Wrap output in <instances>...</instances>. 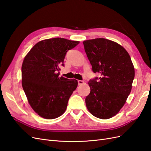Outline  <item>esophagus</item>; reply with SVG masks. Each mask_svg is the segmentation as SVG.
I'll list each match as a JSON object with an SVG mask.
<instances>
[{
    "mask_svg": "<svg viewBox=\"0 0 151 151\" xmlns=\"http://www.w3.org/2000/svg\"><path fill=\"white\" fill-rule=\"evenodd\" d=\"M84 83V81H81V80H79L78 81V84L79 85H81V84H83Z\"/></svg>",
    "mask_w": 151,
    "mask_h": 151,
    "instance_id": "esophagus-1",
    "label": "esophagus"
}]
</instances>
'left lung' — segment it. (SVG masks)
<instances>
[{
  "label": "left lung",
  "mask_w": 151,
  "mask_h": 151,
  "mask_svg": "<svg viewBox=\"0 0 151 151\" xmlns=\"http://www.w3.org/2000/svg\"><path fill=\"white\" fill-rule=\"evenodd\" d=\"M83 44L93 72L100 75L88 83L86 107L93 116L108 119L120 111L130 93L134 67L129 53L115 42L96 38Z\"/></svg>",
  "instance_id": "8db88e82"
}]
</instances>
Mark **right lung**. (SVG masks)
<instances>
[{"label":"right lung","instance_id":"obj_1","mask_svg":"<svg viewBox=\"0 0 151 151\" xmlns=\"http://www.w3.org/2000/svg\"><path fill=\"white\" fill-rule=\"evenodd\" d=\"M78 41L55 38L40 41L22 62V86L29 104L41 117L54 119L66 110L68 99L78 85L76 79L59 77L68 50Z\"/></svg>","mask_w":151,"mask_h":151}]
</instances>
